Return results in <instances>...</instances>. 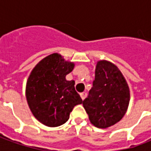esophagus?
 Returning a JSON list of instances; mask_svg holds the SVG:
<instances>
[{
	"instance_id": "1",
	"label": "esophagus",
	"mask_w": 151,
	"mask_h": 151,
	"mask_svg": "<svg viewBox=\"0 0 151 151\" xmlns=\"http://www.w3.org/2000/svg\"><path fill=\"white\" fill-rule=\"evenodd\" d=\"M80 95H81V98H82V99H85L87 95H86V92H82V93L80 94Z\"/></svg>"
}]
</instances>
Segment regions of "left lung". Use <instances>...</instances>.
I'll return each mask as SVG.
<instances>
[{
    "label": "left lung",
    "mask_w": 151,
    "mask_h": 151,
    "mask_svg": "<svg viewBox=\"0 0 151 151\" xmlns=\"http://www.w3.org/2000/svg\"><path fill=\"white\" fill-rule=\"evenodd\" d=\"M129 99V86L117 66L108 60L98 61L93 86L82 103L92 124L106 129L119 122Z\"/></svg>",
    "instance_id": "obj_1"
}]
</instances>
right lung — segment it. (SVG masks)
<instances>
[{
  "instance_id": "add662e5",
  "label": "right lung",
  "mask_w": 151,
  "mask_h": 151,
  "mask_svg": "<svg viewBox=\"0 0 151 151\" xmlns=\"http://www.w3.org/2000/svg\"><path fill=\"white\" fill-rule=\"evenodd\" d=\"M73 68V63L53 53L41 60L28 78L26 97L29 108L34 116L46 126L65 124L73 108L83 103L75 91L74 81L65 78Z\"/></svg>"
}]
</instances>
